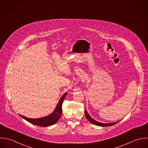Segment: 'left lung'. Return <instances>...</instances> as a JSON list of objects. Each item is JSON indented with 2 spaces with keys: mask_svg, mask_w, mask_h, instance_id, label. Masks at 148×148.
<instances>
[{
  "mask_svg": "<svg viewBox=\"0 0 148 148\" xmlns=\"http://www.w3.org/2000/svg\"><path fill=\"white\" fill-rule=\"evenodd\" d=\"M85 115H86V118L88 120L89 122H90L91 123L94 124V125H97L99 126H102V127H106V126H112V125H114L116 123H117L118 122H119L120 121H117V122H113V123H101V122H98L95 120H94L93 118H91V116L88 114V113L87 112L86 109L85 110Z\"/></svg>",
  "mask_w": 148,
  "mask_h": 148,
  "instance_id": "1",
  "label": "left lung"
}]
</instances>
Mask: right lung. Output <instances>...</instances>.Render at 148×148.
<instances>
[{"label":"right lung","instance_id":"add662e5","mask_svg":"<svg viewBox=\"0 0 148 148\" xmlns=\"http://www.w3.org/2000/svg\"><path fill=\"white\" fill-rule=\"evenodd\" d=\"M67 94H68L67 92H65L62 96V97L59 100V101L57 104L53 112L47 116H44L40 118H36V119H32V118H27L20 114L19 115L21 117H22L23 119H25V120H26L27 121H28L29 122L33 125L41 126V127H47V126H51L56 123L60 118L62 114V104L64 99L65 98Z\"/></svg>","mask_w":148,"mask_h":148}]
</instances>
